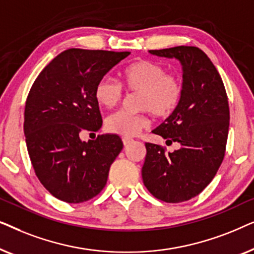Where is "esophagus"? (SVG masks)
<instances>
[{
    "instance_id": "obj_1",
    "label": "esophagus",
    "mask_w": 254,
    "mask_h": 254,
    "mask_svg": "<svg viewBox=\"0 0 254 254\" xmlns=\"http://www.w3.org/2000/svg\"><path fill=\"white\" fill-rule=\"evenodd\" d=\"M123 142H124V145L126 147V145H129L131 142H133V140L131 138H127V137H124L123 138Z\"/></svg>"
}]
</instances>
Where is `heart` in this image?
<instances>
[{
    "label": "heart",
    "mask_w": 254,
    "mask_h": 254,
    "mask_svg": "<svg viewBox=\"0 0 254 254\" xmlns=\"http://www.w3.org/2000/svg\"><path fill=\"white\" fill-rule=\"evenodd\" d=\"M127 90L140 92V109L154 116L166 118L173 114L182 103L184 86L180 78L168 74L165 67L150 60H137L126 65L121 71ZM93 95L97 103L106 109L117 106L123 98L121 86L110 77H102L96 83ZM106 129L120 136L133 137L149 126L144 114L119 111L106 119Z\"/></svg>",
    "instance_id": "heart-1"
}]
</instances>
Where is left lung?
<instances>
[{
	"label": "left lung",
	"mask_w": 254,
	"mask_h": 254,
	"mask_svg": "<svg viewBox=\"0 0 254 254\" xmlns=\"http://www.w3.org/2000/svg\"><path fill=\"white\" fill-rule=\"evenodd\" d=\"M149 53L180 62L184 93L176 112L152 130L180 148L166 154L159 145L145 143L142 179L157 199L183 202L206 189L223 161L230 120L227 92L200 48L177 46Z\"/></svg>",
	"instance_id": "left-lung-1"
}]
</instances>
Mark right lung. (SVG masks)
<instances>
[{
    "label": "right lung",
    "instance_id": "add662e5",
    "mask_svg": "<svg viewBox=\"0 0 254 254\" xmlns=\"http://www.w3.org/2000/svg\"><path fill=\"white\" fill-rule=\"evenodd\" d=\"M129 54L70 48L43 69L30 90L24 113L27 151L38 179L59 200L84 202L106 185L123 141L103 134L85 142L81 134L100 129L96 83Z\"/></svg>",
    "mask_w": 254,
    "mask_h": 254
}]
</instances>
